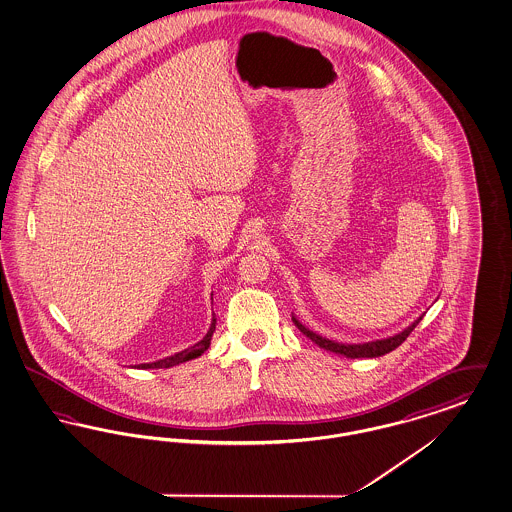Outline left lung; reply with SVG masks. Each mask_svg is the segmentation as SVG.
I'll return each mask as SVG.
<instances>
[{
	"instance_id": "obj_1",
	"label": "left lung",
	"mask_w": 512,
	"mask_h": 512,
	"mask_svg": "<svg viewBox=\"0 0 512 512\" xmlns=\"http://www.w3.org/2000/svg\"><path fill=\"white\" fill-rule=\"evenodd\" d=\"M421 318H423V316H419L411 326H408L404 331H400V333H396V335H392V337L381 339V341H369V343H362V345H343V343L329 341L326 337H322V335H318V333H314V331L305 328L295 316H293L291 320H293V324H295L297 328L301 329V333L307 335L308 339H312L318 347L326 348L329 352L343 354V356H347V358H377V356L389 354L390 350L400 347V345L408 339L409 333L421 322Z\"/></svg>"
}]
</instances>
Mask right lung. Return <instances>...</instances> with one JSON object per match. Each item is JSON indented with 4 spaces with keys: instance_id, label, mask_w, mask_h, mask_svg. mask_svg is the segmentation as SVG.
I'll return each mask as SVG.
<instances>
[{
    "instance_id": "obj_1",
    "label": "right lung",
    "mask_w": 512,
    "mask_h": 512,
    "mask_svg": "<svg viewBox=\"0 0 512 512\" xmlns=\"http://www.w3.org/2000/svg\"><path fill=\"white\" fill-rule=\"evenodd\" d=\"M215 324H217V318L213 316L209 331L205 333L204 339L198 341L194 347L186 348L183 352H177V354H173V356H169V358L152 362V364H139V369L171 368V366H177V364H183V362H188V360H192V358L202 356L205 350L209 348V345H211V337H213V331H215Z\"/></svg>"
}]
</instances>
